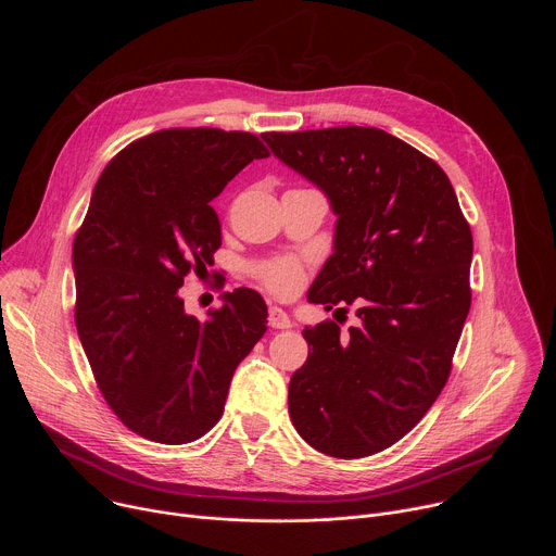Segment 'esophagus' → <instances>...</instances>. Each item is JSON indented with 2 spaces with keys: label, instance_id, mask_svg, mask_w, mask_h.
<instances>
[{
  "label": "esophagus",
  "instance_id": "1",
  "mask_svg": "<svg viewBox=\"0 0 556 556\" xmlns=\"http://www.w3.org/2000/svg\"><path fill=\"white\" fill-rule=\"evenodd\" d=\"M268 326L275 328V330H288V328H292V321H290V316L281 307L270 305L268 307Z\"/></svg>",
  "mask_w": 556,
  "mask_h": 556
}]
</instances>
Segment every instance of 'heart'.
I'll return each instance as SVG.
<instances>
[{
	"label": "heart",
	"instance_id": "b5f03b06",
	"mask_svg": "<svg viewBox=\"0 0 556 556\" xmlns=\"http://www.w3.org/2000/svg\"><path fill=\"white\" fill-rule=\"evenodd\" d=\"M255 277L275 294L290 296L303 281V268L296 257L279 255L255 266Z\"/></svg>",
	"mask_w": 556,
	"mask_h": 556
}]
</instances>
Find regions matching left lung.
<instances>
[{"mask_svg": "<svg viewBox=\"0 0 556 556\" xmlns=\"http://www.w3.org/2000/svg\"><path fill=\"white\" fill-rule=\"evenodd\" d=\"M264 140L339 217L307 301L358 305L348 334L334 321L303 330L309 354L288 387L292 425L326 455H374L407 435L448 380L470 309V226L440 165L382 129Z\"/></svg>", "mask_w": 556, "mask_h": 556, "instance_id": "1", "label": "left lung"}]
</instances>
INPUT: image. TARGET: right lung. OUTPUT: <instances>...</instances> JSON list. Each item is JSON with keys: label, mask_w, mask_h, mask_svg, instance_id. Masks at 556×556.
Returning <instances> with one entry per match:
<instances>
[{"label": "right lung", "mask_w": 556, "mask_h": 556, "mask_svg": "<svg viewBox=\"0 0 556 556\" xmlns=\"http://www.w3.org/2000/svg\"><path fill=\"white\" fill-rule=\"evenodd\" d=\"M260 157L268 149L249 131H153L108 163L74 237L78 339L110 409L147 440L187 444L213 429L235 367L266 332L251 288L224 292L206 321L178 292L222 247L211 200Z\"/></svg>", "instance_id": "obj_1"}]
</instances>
